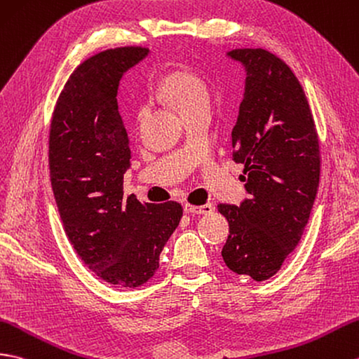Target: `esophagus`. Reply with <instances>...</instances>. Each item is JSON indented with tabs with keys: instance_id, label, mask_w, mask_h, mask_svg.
Masks as SVG:
<instances>
[{
	"instance_id": "1",
	"label": "esophagus",
	"mask_w": 359,
	"mask_h": 359,
	"mask_svg": "<svg viewBox=\"0 0 359 359\" xmlns=\"http://www.w3.org/2000/svg\"><path fill=\"white\" fill-rule=\"evenodd\" d=\"M183 210H185V212H188V214H198V215H203V214H211V212L214 211V206H212L211 203L200 205V206L187 203L185 206H183Z\"/></svg>"
}]
</instances>
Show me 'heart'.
Listing matches in <instances>:
<instances>
[{
	"label": "heart",
	"mask_w": 359,
	"mask_h": 359,
	"mask_svg": "<svg viewBox=\"0 0 359 359\" xmlns=\"http://www.w3.org/2000/svg\"><path fill=\"white\" fill-rule=\"evenodd\" d=\"M159 93L177 108L183 118H189L191 114L206 108L210 102L203 81L185 70L170 73L159 86ZM145 113L147 108L140 107L137 110V121L144 119Z\"/></svg>",
	"instance_id": "obj_1"
}]
</instances>
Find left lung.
I'll return each instance as SVG.
<instances>
[{"label":"left lung","instance_id":"obj_1","mask_svg":"<svg viewBox=\"0 0 359 359\" xmlns=\"http://www.w3.org/2000/svg\"><path fill=\"white\" fill-rule=\"evenodd\" d=\"M245 67V93L232 130V157L243 163L249 198L220 203L229 223L222 249L228 268L255 281L271 278L294 251L320 183L313 116L294 72L263 48L226 53Z\"/></svg>","mask_w":359,"mask_h":359}]
</instances>
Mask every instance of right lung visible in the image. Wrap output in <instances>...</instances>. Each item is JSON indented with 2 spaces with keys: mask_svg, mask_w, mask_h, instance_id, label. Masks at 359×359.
<instances>
[{
  "mask_svg": "<svg viewBox=\"0 0 359 359\" xmlns=\"http://www.w3.org/2000/svg\"><path fill=\"white\" fill-rule=\"evenodd\" d=\"M148 52L119 47L88 57L67 81L50 125V180L65 234L88 269L119 287L153 277L183 212L177 202L123 197L131 149L116 96L123 73Z\"/></svg>",
  "mask_w": 359,
  "mask_h": 359,
  "instance_id": "right-lung-1",
  "label": "right lung"
}]
</instances>
